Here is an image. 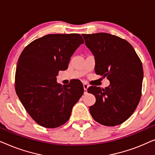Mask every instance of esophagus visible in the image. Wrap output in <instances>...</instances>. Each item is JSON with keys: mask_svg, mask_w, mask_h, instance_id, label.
<instances>
[{"mask_svg": "<svg viewBox=\"0 0 155 155\" xmlns=\"http://www.w3.org/2000/svg\"><path fill=\"white\" fill-rule=\"evenodd\" d=\"M83 87H84V94H86L87 90V88L89 87V85H88L87 84L84 83L83 84Z\"/></svg>", "mask_w": 155, "mask_h": 155, "instance_id": "esophagus-1", "label": "esophagus"}]
</instances>
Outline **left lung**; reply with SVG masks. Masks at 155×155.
Instances as JSON below:
<instances>
[{
	"label": "left lung",
	"mask_w": 155,
	"mask_h": 155,
	"mask_svg": "<svg viewBox=\"0 0 155 155\" xmlns=\"http://www.w3.org/2000/svg\"><path fill=\"white\" fill-rule=\"evenodd\" d=\"M95 59L94 71L107 77L105 89L91 86L87 92L96 102L90 107L92 118L106 126L120 125L132 115L142 94L143 69L140 59L126 40L107 33L82 34Z\"/></svg>",
	"instance_id": "1"
}]
</instances>
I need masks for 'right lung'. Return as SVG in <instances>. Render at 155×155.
I'll return each instance as SVG.
<instances>
[{
	"label": "right lung",
	"instance_id": "obj_1",
	"mask_svg": "<svg viewBox=\"0 0 155 155\" xmlns=\"http://www.w3.org/2000/svg\"><path fill=\"white\" fill-rule=\"evenodd\" d=\"M78 34L47 35L28 44L20 54L15 73V91L23 107L40 126L54 128L71 116L73 106L84 93L80 80L61 85L59 71L68 68L80 44Z\"/></svg>",
	"mask_w": 155,
	"mask_h": 155
}]
</instances>
